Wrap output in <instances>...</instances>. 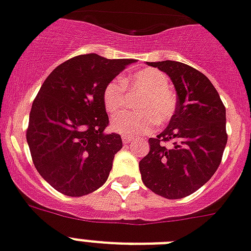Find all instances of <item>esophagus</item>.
<instances>
[{"mask_svg": "<svg viewBox=\"0 0 251 251\" xmlns=\"http://www.w3.org/2000/svg\"><path fill=\"white\" fill-rule=\"evenodd\" d=\"M122 142H124V144H129V143L132 142V138L124 135V136H122Z\"/></svg>", "mask_w": 251, "mask_h": 251, "instance_id": "34e87169", "label": "esophagus"}]
</instances>
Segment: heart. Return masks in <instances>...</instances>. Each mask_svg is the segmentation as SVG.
I'll return each mask as SVG.
<instances>
[{
  "label": "heart",
  "mask_w": 251,
  "mask_h": 251,
  "mask_svg": "<svg viewBox=\"0 0 251 251\" xmlns=\"http://www.w3.org/2000/svg\"><path fill=\"white\" fill-rule=\"evenodd\" d=\"M126 88L142 92L136 100L139 112H122L111 120L115 131L122 135L139 136L151 131L155 122L165 124L171 120L176 109V98L168 90L170 79L157 69H144L124 77ZM103 103L109 113L121 111L125 106L124 85L117 80L109 81L103 90Z\"/></svg>",
  "instance_id": "1"
}]
</instances>
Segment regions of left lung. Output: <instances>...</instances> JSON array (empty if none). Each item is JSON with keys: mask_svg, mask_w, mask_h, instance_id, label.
<instances>
[{"mask_svg": "<svg viewBox=\"0 0 251 251\" xmlns=\"http://www.w3.org/2000/svg\"><path fill=\"white\" fill-rule=\"evenodd\" d=\"M170 76L177 103L170 124L149 139V153L139 162L148 189L167 199H181L214 175L227 144L226 108L204 74L177 61L147 62ZM162 141H172L166 149Z\"/></svg>", "mask_w": 251, "mask_h": 251, "instance_id": "1", "label": "left lung"}]
</instances>
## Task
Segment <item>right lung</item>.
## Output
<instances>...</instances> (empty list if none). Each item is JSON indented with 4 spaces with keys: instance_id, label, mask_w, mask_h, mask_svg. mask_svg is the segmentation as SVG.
I'll return each instance as SVG.
<instances>
[{
    "instance_id": "obj_1",
    "label": "right lung",
    "mask_w": 251,
    "mask_h": 251,
    "mask_svg": "<svg viewBox=\"0 0 251 251\" xmlns=\"http://www.w3.org/2000/svg\"><path fill=\"white\" fill-rule=\"evenodd\" d=\"M135 60L80 54L57 66L35 97L26 142L37 171L67 197L100 189L122 148L119 134H107L104 86Z\"/></svg>"
}]
</instances>
